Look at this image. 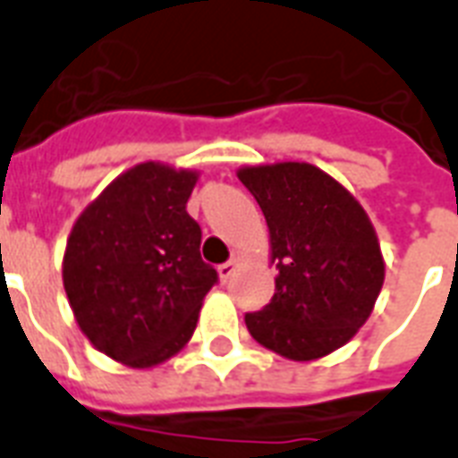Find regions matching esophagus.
I'll return each mask as SVG.
<instances>
[{"label":"esophagus","mask_w":458,"mask_h":458,"mask_svg":"<svg viewBox=\"0 0 458 458\" xmlns=\"http://www.w3.org/2000/svg\"><path fill=\"white\" fill-rule=\"evenodd\" d=\"M235 269H238V259H235V257H233V259H228V262L218 264V276H220V281L225 284V281H228L230 276H233V274H235Z\"/></svg>","instance_id":"esophagus-1"}]
</instances>
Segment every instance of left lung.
Wrapping results in <instances>:
<instances>
[{
	"label": "left lung",
	"mask_w": 458,
	"mask_h": 458,
	"mask_svg": "<svg viewBox=\"0 0 458 458\" xmlns=\"http://www.w3.org/2000/svg\"><path fill=\"white\" fill-rule=\"evenodd\" d=\"M238 179L267 218L279 272L272 301L245 313L247 330L293 361L340 350L367 323L384 286L371 220L344 186L306 162L245 167Z\"/></svg>",
	"instance_id": "left-lung-1"
}]
</instances>
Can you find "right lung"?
<instances>
[{
  "label": "right lung",
  "instance_id": "right-lung-1",
  "mask_svg": "<svg viewBox=\"0 0 458 458\" xmlns=\"http://www.w3.org/2000/svg\"><path fill=\"white\" fill-rule=\"evenodd\" d=\"M196 172L143 162L111 182L74 223L63 259L70 306L89 342L133 369L191 340L218 272L201 259L186 201Z\"/></svg>",
  "mask_w": 458,
  "mask_h": 458
}]
</instances>
